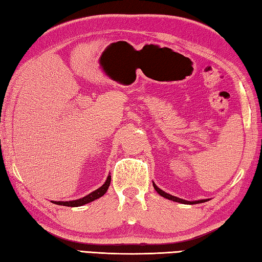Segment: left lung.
Segmentation results:
<instances>
[{
	"label": "left lung",
	"instance_id": "1",
	"mask_svg": "<svg viewBox=\"0 0 262 262\" xmlns=\"http://www.w3.org/2000/svg\"><path fill=\"white\" fill-rule=\"evenodd\" d=\"M152 185H154V188L156 189V192L159 195H161V196L165 198V199H168V200H171V201L184 203V205H196V203H202V202L209 201V200H208V199H206V200H198V201H186V200H184V199H179V198H177V196H173V195H171V194H168L166 192H164V190H162L161 188H158L157 186L155 185V183H152Z\"/></svg>",
	"mask_w": 262,
	"mask_h": 262
}]
</instances>
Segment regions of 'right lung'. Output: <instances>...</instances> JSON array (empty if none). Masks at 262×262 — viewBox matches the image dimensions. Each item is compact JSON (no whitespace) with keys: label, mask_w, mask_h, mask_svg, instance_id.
Masks as SVG:
<instances>
[{"label":"right lung","mask_w":262,"mask_h":262,"mask_svg":"<svg viewBox=\"0 0 262 262\" xmlns=\"http://www.w3.org/2000/svg\"><path fill=\"white\" fill-rule=\"evenodd\" d=\"M110 184H111V176L107 177V179H106V181L101 187L94 190V192L86 195V196L78 199V200H73V201H53V203H55V205H59V206H66V207H79V206L86 205V203L95 201L100 196H103V195L107 192Z\"/></svg>","instance_id":"1"}]
</instances>
